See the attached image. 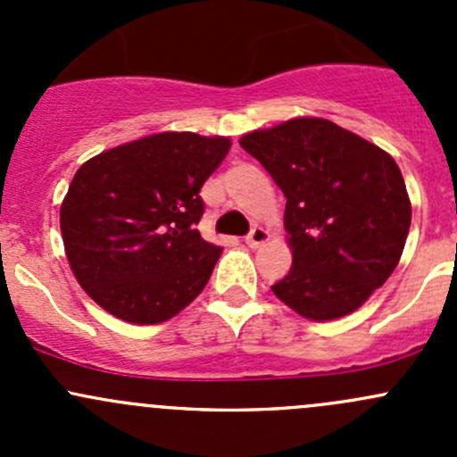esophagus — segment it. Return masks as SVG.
I'll use <instances>...</instances> for the list:
<instances>
[{"label":"esophagus","instance_id":"34e87169","mask_svg":"<svg viewBox=\"0 0 457 457\" xmlns=\"http://www.w3.org/2000/svg\"><path fill=\"white\" fill-rule=\"evenodd\" d=\"M267 238H270L267 229L261 228V225H254V228H252V232L245 237V243L250 247H258V245H262V243H265Z\"/></svg>","mask_w":457,"mask_h":457}]
</instances>
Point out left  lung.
I'll return each instance as SVG.
<instances>
[{
	"instance_id": "obj_1",
	"label": "left lung",
	"mask_w": 457,
	"mask_h": 457,
	"mask_svg": "<svg viewBox=\"0 0 457 457\" xmlns=\"http://www.w3.org/2000/svg\"><path fill=\"white\" fill-rule=\"evenodd\" d=\"M241 147L287 199L294 262L271 292L312 320L356 312L395 270L411 225V201L395 161L316 117L250 132Z\"/></svg>"
}]
</instances>
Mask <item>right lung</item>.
I'll use <instances>...</instances> for the list:
<instances>
[{
	"instance_id": "right-lung-1",
	"label": "right lung",
	"mask_w": 457,
	"mask_h": 457,
	"mask_svg": "<svg viewBox=\"0 0 457 457\" xmlns=\"http://www.w3.org/2000/svg\"><path fill=\"white\" fill-rule=\"evenodd\" d=\"M228 152L225 137L159 132L77 170L59 223L72 274L96 305L156 325L199 296L220 256L196 229L199 192Z\"/></svg>"
}]
</instances>
